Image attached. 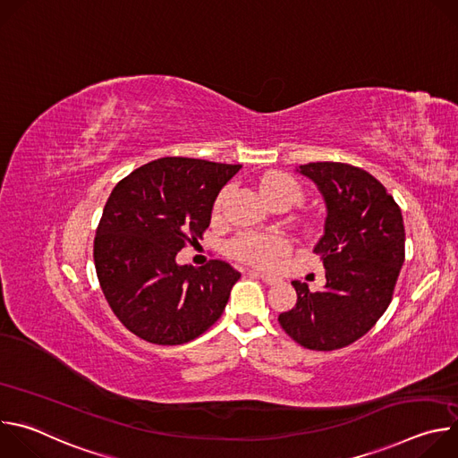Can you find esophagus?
<instances>
[{"label":"esophagus","instance_id":"obj_1","mask_svg":"<svg viewBox=\"0 0 458 458\" xmlns=\"http://www.w3.org/2000/svg\"><path fill=\"white\" fill-rule=\"evenodd\" d=\"M248 276L250 277H255V279H260L263 283H267V284H277L279 283V277H276V276H270V274H260V272H248Z\"/></svg>","mask_w":458,"mask_h":458}]
</instances>
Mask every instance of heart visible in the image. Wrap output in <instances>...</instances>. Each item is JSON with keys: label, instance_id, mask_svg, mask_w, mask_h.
Instances as JSON below:
<instances>
[{"label": "heart", "instance_id": "1", "mask_svg": "<svg viewBox=\"0 0 458 458\" xmlns=\"http://www.w3.org/2000/svg\"><path fill=\"white\" fill-rule=\"evenodd\" d=\"M260 195L265 201L274 205H284L292 207L301 199V186L299 182L286 175V174H268L259 182ZM230 188H225L214 205V216L217 217L223 210V203L226 199ZM290 241L283 235H267V233H255V232H244L237 237H233L228 242V251L235 259L242 260L246 265L259 267V268H274L279 260L288 253Z\"/></svg>", "mask_w": 458, "mask_h": 458}]
</instances>
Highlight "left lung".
Instances as JSON below:
<instances>
[{"instance_id": "obj_1", "label": "left lung", "mask_w": 458, "mask_h": 458, "mask_svg": "<svg viewBox=\"0 0 458 458\" xmlns=\"http://www.w3.org/2000/svg\"><path fill=\"white\" fill-rule=\"evenodd\" d=\"M299 172L324 195L320 255L326 286L293 281L297 304L279 315L283 330L315 352L344 348L366 335L387 310L404 263V223L391 193L371 174L346 163H308Z\"/></svg>"}]
</instances>
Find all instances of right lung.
<instances>
[{
	"instance_id": "1",
	"label": "right lung",
	"mask_w": 458,
	"mask_h": 458,
	"mask_svg": "<svg viewBox=\"0 0 458 458\" xmlns=\"http://www.w3.org/2000/svg\"><path fill=\"white\" fill-rule=\"evenodd\" d=\"M241 168L161 157L112 190L96 230L94 265L114 315L140 339L184 344L223 315L241 274L219 259L179 267L175 255L203 239L216 198Z\"/></svg>"
}]
</instances>
